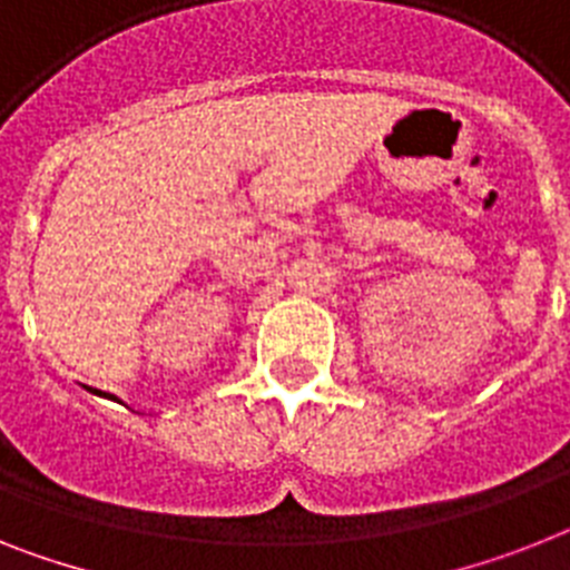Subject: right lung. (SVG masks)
Wrapping results in <instances>:
<instances>
[{"label": "right lung", "instance_id": "add662e5", "mask_svg": "<svg viewBox=\"0 0 570 570\" xmlns=\"http://www.w3.org/2000/svg\"><path fill=\"white\" fill-rule=\"evenodd\" d=\"M92 391V394H100V396H109V400H118V396H112V394H104V391H95V389H89Z\"/></svg>", "mask_w": 570, "mask_h": 570}]
</instances>
